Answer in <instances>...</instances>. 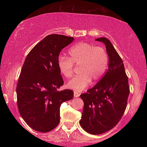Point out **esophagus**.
Instances as JSON below:
<instances>
[{
    "instance_id": "1",
    "label": "esophagus",
    "mask_w": 147,
    "mask_h": 147,
    "mask_svg": "<svg viewBox=\"0 0 147 147\" xmlns=\"http://www.w3.org/2000/svg\"><path fill=\"white\" fill-rule=\"evenodd\" d=\"M79 96H80V93H78V92L74 91V97L77 98V97H78Z\"/></svg>"
}]
</instances>
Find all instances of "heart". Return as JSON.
Here are the masks:
<instances>
[{
	"mask_svg": "<svg viewBox=\"0 0 147 147\" xmlns=\"http://www.w3.org/2000/svg\"><path fill=\"white\" fill-rule=\"evenodd\" d=\"M69 58L59 56L58 67L65 78L73 76L74 65H79L80 74L74 76L66 84L68 88L77 92L82 91L90 85L92 80L98 82L108 69L109 56L102 47L80 42L69 49Z\"/></svg>",
	"mask_w": 147,
	"mask_h": 147,
	"instance_id": "heart-1",
	"label": "heart"
}]
</instances>
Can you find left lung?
Here are the masks:
<instances>
[{"mask_svg": "<svg viewBox=\"0 0 147 147\" xmlns=\"http://www.w3.org/2000/svg\"><path fill=\"white\" fill-rule=\"evenodd\" d=\"M95 40L106 45L109 66L100 81L80 94L84 105L80 124L87 132L96 135L110 130L121 120L127 106L130 87L123 61L110 41L106 38Z\"/></svg>", "mask_w": 147, "mask_h": 147, "instance_id": "8db88e82", "label": "left lung"}]
</instances>
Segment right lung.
I'll return each instance as SVG.
<instances>
[{"label":"right lung","mask_w":147,"mask_h":147,"mask_svg":"<svg viewBox=\"0 0 147 147\" xmlns=\"http://www.w3.org/2000/svg\"><path fill=\"white\" fill-rule=\"evenodd\" d=\"M73 37L51 34L36 45L27 55L17 82V107L33 130L48 132L59 123V108L73 98L70 89L58 91L64 82L58 67L62 49Z\"/></svg>","instance_id":"obj_1"}]
</instances>
